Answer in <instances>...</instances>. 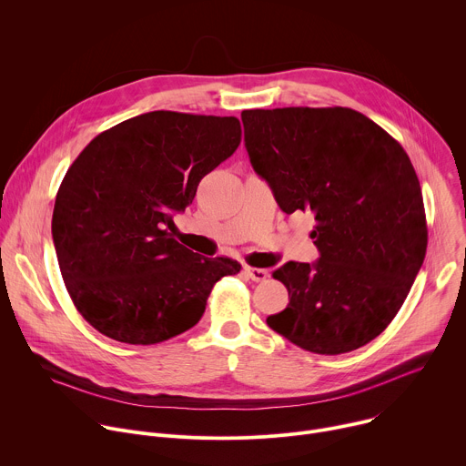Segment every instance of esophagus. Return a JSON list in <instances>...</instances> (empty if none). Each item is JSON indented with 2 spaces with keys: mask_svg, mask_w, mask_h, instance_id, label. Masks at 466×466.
I'll return each mask as SVG.
<instances>
[{
  "mask_svg": "<svg viewBox=\"0 0 466 466\" xmlns=\"http://www.w3.org/2000/svg\"><path fill=\"white\" fill-rule=\"evenodd\" d=\"M245 271V275L250 279V280H254V282H263L265 279H269V271L268 269H258V268H247L243 269Z\"/></svg>",
  "mask_w": 466,
  "mask_h": 466,
  "instance_id": "esophagus-1",
  "label": "esophagus"
}]
</instances>
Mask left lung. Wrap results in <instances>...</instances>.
Wrapping results in <instances>:
<instances>
[{"mask_svg":"<svg viewBox=\"0 0 466 466\" xmlns=\"http://www.w3.org/2000/svg\"><path fill=\"white\" fill-rule=\"evenodd\" d=\"M245 147L286 214L311 212L315 263L273 273L289 293L268 324L313 354L356 350L402 308L428 247L422 191L408 153L345 106L243 110Z\"/></svg>","mask_w":466,"mask_h":466,"instance_id":"1","label":"left lung"}]
</instances>
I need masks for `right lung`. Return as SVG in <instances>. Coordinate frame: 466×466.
Segmentation results:
<instances>
[{"label":"right lung","mask_w":466,"mask_h":466,"mask_svg":"<svg viewBox=\"0 0 466 466\" xmlns=\"http://www.w3.org/2000/svg\"><path fill=\"white\" fill-rule=\"evenodd\" d=\"M234 116L140 114L97 135L62 178L51 221L58 268L77 311L103 336L157 345L203 317L218 280L239 273L173 236V216L238 149Z\"/></svg>","instance_id":"1"}]
</instances>
